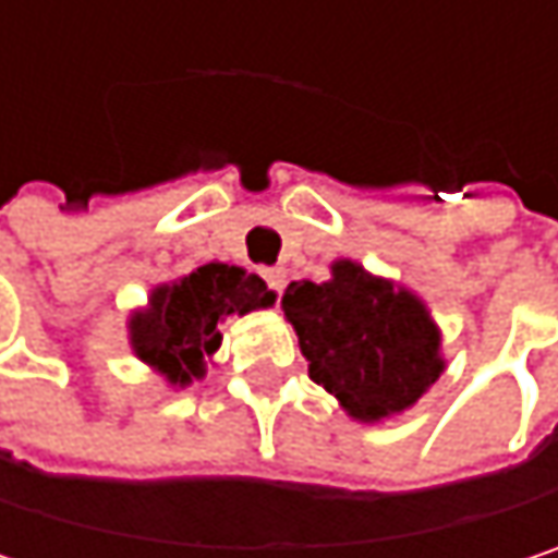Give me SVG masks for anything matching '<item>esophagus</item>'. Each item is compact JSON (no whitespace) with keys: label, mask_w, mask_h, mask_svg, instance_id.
<instances>
[{"label":"esophagus","mask_w":558,"mask_h":558,"mask_svg":"<svg viewBox=\"0 0 558 558\" xmlns=\"http://www.w3.org/2000/svg\"><path fill=\"white\" fill-rule=\"evenodd\" d=\"M262 275H265V280H268V287H271V290H283V283H287V271H283V268H265V271H262Z\"/></svg>","instance_id":"1"}]
</instances>
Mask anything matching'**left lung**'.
I'll return each mask as SVG.
<instances>
[{
  "instance_id": "8db88e82",
  "label": "left lung",
  "mask_w": 558,
  "mask_h": 558,
  "mask_svg": "<svg viewBox=\"0 0 558 558\" xmlns=\"http://www.w3.org/2000/svg\"><path fill=\"white\" fill-rule=\"evenodd\" d=\"M310 378L359 423L407 413L446 372L442 332L420 293L336 258L329 280H293L280 300Z\"/></svg>"
}]
</instances>
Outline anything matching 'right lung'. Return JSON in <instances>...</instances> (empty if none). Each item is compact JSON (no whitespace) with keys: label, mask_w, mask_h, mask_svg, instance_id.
Returning a JSON list of instances; mask_svg holds the SVG:
<instances>
[{"label":"right lung","mask_w":558,"mask_h":558,"mask_svg":"<svg viewBox=\"0 0 558 558\" xmlns=\"http://www.w3.org/2000/svg\"><path fill=\"white\" fill-rule=\"evenodd\" d=\"M278 293L239 265L209 262L190 275L151 287L148 303L129 313V349L168 388L183 390L206 378V365L222 345L219 326L275 306Z\"/></svg>","instance_id":"add662e5"}]
</instances>
